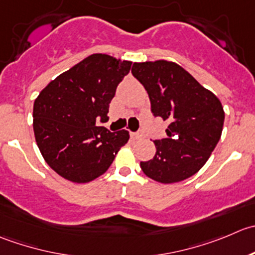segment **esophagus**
<instances>
[{"label":"esophagus","mask_w":255,"mask_h":255,"mask_svg":"<svg viewBox=\"0 0 255 255\" xmlns=\"http://www.w3.org/2000/svg\"><path fill=\"white\" fill-rule=\"evenodd\" d=\"M131 137H132L133 140H140V138L143 137V132L141 130H138L137 132H131Z\"/></svg>","instance_id":"34e87169"}]
</instances>
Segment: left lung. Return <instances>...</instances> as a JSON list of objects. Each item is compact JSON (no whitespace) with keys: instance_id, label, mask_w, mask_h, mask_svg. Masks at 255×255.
Segmentation results:
<instances>
[{"instance_id":"obj_1","label":"left lung","mask_w":255,"mask_h":255,"mask_svg":"<svg viewBox=\"0 0 255 255\" xmlns=\"http://www.w3.org/2000/svg\"><path fill=\"white\" fill-rule=\"evenodd\" d=\"M131 73L147 92L153 117L170 122L167 137L153 141L155 156L140 162L141 170L161 183L191 177L207 162L221 138V102L176 63H133Z\"/></svg>"}]
</instances>
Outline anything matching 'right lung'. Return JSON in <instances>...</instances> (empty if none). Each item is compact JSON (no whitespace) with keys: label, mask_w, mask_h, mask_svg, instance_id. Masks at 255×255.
I'll return each mask as SVG.
<instances>
[{"label":"right lung","mask_w":255,"mask_h":255,"mask_svg":"<svg viewBox=\"0 0 255 255\" xmlns=\"http://www.w3.org/2000/svg\"><path fill=\"white\" fill-rule=\"evenodd\" d=\"M131 62L92 54L58 75L39 93L33 107V130L45 162L77 183L105 172L128 142V132H110L95 122L109 120V104Z\"/></svg>","instance_id":"1"}]
</instances>
